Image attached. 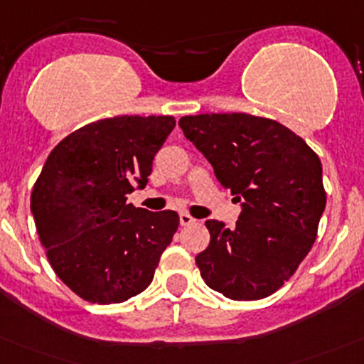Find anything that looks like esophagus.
<instances>
[{
  "label": "esophagus",
  "mask_w": 364,
  "mask_h": 364,
  "mask_svg": "<svg viewBox=\"0 0 364 364\" xmlns=\"http://www.w3.org/2000/svg\"><path fill=\"white\" fill-rule=\"evenodd\" d=\"M195 218H193V216H189V214L188 213H180V225H184V227H186V225H191V223H195Z\"/></svg>",
  "instance_id": "34e87169"
}]
</instances>
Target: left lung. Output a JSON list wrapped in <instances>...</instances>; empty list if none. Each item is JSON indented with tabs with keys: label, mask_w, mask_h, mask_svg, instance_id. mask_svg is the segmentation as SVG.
Segmentation results:
<instances>
[{
	"label": "left lung",
	"mask_w": 364,
	"mask_h": 364,
	"mask_svg": "<svg viewBox=\"0 0 364 364\" xmlns=\"http://www.w3.org/2000/svg\"><path fill=\"white\" fill-rule=\"evenodd\" d=\"M186 139L241 202L236 228L207 220L210 243L196 255L202 279L232 300H259L282 286L316 240L325 210L321 162L302 137L243 112L180 117Z\"/></svg>",
	"instance_id": "1"
}]
</instances>
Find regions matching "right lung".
Instances as JSON below:
<instances>
[{"instance_id": "right-lung-1", "label": "right lung", "mask_w": 364, "mask_h": 364, "mask_svg": "<svg viewBox=\"0 0 364 364\" xmlns=\"http://www.w3.org/2000/svg\"><path fill=\"white\" fill-rule=\"evenodd\" d=\"M171 116H116L78 128L48 155L32 191L37 234L51 268L92 304H119L150 286L178 228L175 210L127 202L148 184Z\"/></svg>"}]
</instances>
